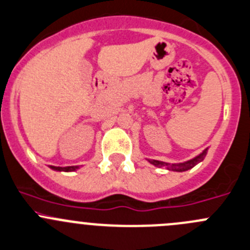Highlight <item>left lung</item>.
<instances>
[{
  "mask_svg": "<svg viewBox=\"0 0 250 250\" xmlns=\"http://www.w3.org/2000/svg\"><path fill=\"white\" fill-rule=\"evenodd\" d=\"M206 151H208V149H205V151H204L203 153L199 154V156L195 157V158L190 159V161H188V162L178 163V165H169V163L161 162V161H154V159H151L149 162H151L152 165L156 166V167H158V168L166 167V168H167V169H169V170H175V172H184V170L190 169V168H192V167H194V166L198 165L199 162H201V161H203V159H204V157L206 156Z\"/></svg>",
  "mask_w": 250,
  "mask_h": 250,
  "instance_id": "1",
  "label": "left lung"
}]
</instances>
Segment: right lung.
I'll list each match as a JSON object with an SVG mask.
<instances>
[{"mask_svg":"<svg viewBox=\"0 0 250 250\" xmlns=\"http://www.w3.org/2000/svg\"><path fill=\"white\" fill-rule=\"evenodd\" d=\"M78 167H54L51 166V169H55V170H62V172H71V170H75L77 169Z\"/></svg>","mask_w":250,"mask_h":250,"instance_id":"obj_1","label":"right lung"}]
</instances>
